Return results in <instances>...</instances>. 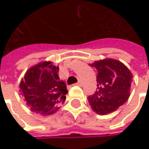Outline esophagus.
Instances as JSON below:
<instances>
[{"label":"esophagus","instance_id":"1","mask_svg":"<svg viewBox=\"0 0 149 149\" xmlns=\"http://www.w3.org/2000/svg\"><path fill=\"white\" fill-rule=\"evenodd\" d=\"M76 85H78V86H81V85H82L81 81H78L77 83H76Z\"/></svg>","mask_w":149,"mask_h":149}]
</instances>
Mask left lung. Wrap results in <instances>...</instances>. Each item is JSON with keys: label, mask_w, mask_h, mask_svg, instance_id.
<instances>
[{"label": "left lung", "mask_w": 149, "mask_h": 149, "mask_svg": "<svg viewBox=\"0 0 149 149\" xmlns=\"http://www.w3.org/2000/svg\"><path fill=\"white\" fill-rule=\"evenodd\" d=\"M97 70L98 90L88 97L93 111L100 115L116 111L129 100L133 74L123 63L107 58L89 64Z\"/></svg>", "instance_id": "1"}]
</instances>
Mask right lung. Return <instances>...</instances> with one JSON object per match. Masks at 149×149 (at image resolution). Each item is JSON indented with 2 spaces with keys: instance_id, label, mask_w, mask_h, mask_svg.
<instances>
[{
  "instance_id": "1",
  "label": "right lung",
  "mask_w": 149,
  "mask_h": 149,
  "mask_svg": "<svg viewBox=\"0 0 149 149\" xmlns=\"http://www.w3.org/2000/svg\"><path fill=\"white\" fill-rule=\"evenodd\" d=\"M58 72L59 67L51 61H41L26 72L19 89L31 111L49 116L60 109L68 91Z\"/></svg>"
}]
</instances>
